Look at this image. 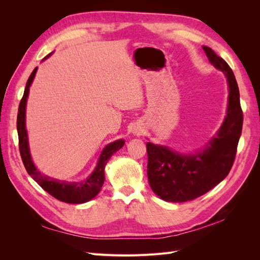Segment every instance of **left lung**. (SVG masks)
Listing matches in <instances>:
<instances>
[{
	"label": "left lung",
	"instance_id": "left-lung-1",
	"mask_svg": "<svg viewBox=\"0 0 260 260\" xmlns=\"http://www.w3.org/2000/svg\"><path fill=\"white\" fill-rule=\"evenodd\" d=\"M203 50L211 65L226 77L229 85L226 116L216 137L198 153L182 154L168 146L146 144L149 185L166 202L192 201L221 182L232 168L242 133L240 91L232 69L208 46H203Z\"/></svg>",
	"mask_w": 260,
	"mask_h": 260
}]
</instances>
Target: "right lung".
Returning a JSON list of instances; mask_svg holds the SVG:
<instances>
[{
	"instance_id": "1",
	"label": "right lung",
	"mask_w": 260,
	"mask_h": 260,
	"mask_svg": "<svg viewBox=\"0 0 260 260\" xmlns=\"http://www.w3.org/2000/svg\"><path fill=\"white\" fill-rule=\"evenodd\" d=\"M52 54V53H51ZM51 54H49L44 59L48 58ZM43 59V60H44ZM38 67L34 69L31 73L29 79L27 81L23 96L20 101L18 107V115H17V132H18V140H19V152L23 165L28 174L32 177L36 182L40 185L44 191L51 194L53 198L58 201L69 204H82L89 202L92 199L95 198L101 191L102 185L105 180V166L107 161L111 158L112 155L123 146L124 141L117 140L115 142L107 144L103 151H102L100 158L95 168H94L92 174L82 181H77V182H68V181H60L51 177L41 174L37 169L32 161V157L30 154L29 142H28V135L26 129V105L27 99L29 95L30 85L32 83L35 76L37 74Z\"/></svg>"
}]
</instances>
